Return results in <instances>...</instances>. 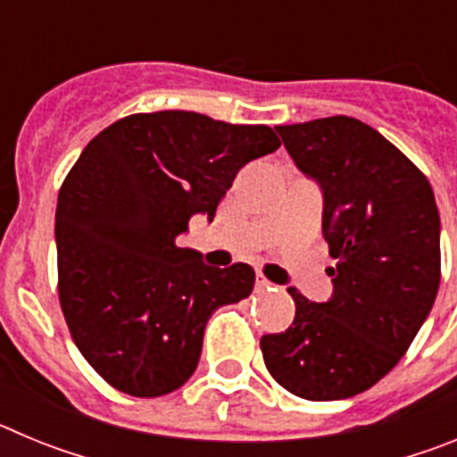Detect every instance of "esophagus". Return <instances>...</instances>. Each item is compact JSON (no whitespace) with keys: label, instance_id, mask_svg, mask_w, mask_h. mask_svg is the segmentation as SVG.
<instances>
[{"label":"esophagus","instance_id":"obj_1","mask_svg":"<svg viewBox=\"0 0 457 457\" xmlns=\"http://www.w3.org/2000/svg\"><path fill=\"white\" fill-rule=\"evenodd\" d=\"M256 290H258V293H263V290H274V284H272V281H268L263 274H258V277H256Z\"/></svg>","mask_w":457,"mask_h":457}]
</instances>
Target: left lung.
<instances>
[{
    "mask_svg": "<svg viewBox=\"0 0 457 457\" xmlns=\"http://www.w3.org/2000/svg\"><path fill=\"white\" fill-rule=\"evenodd\" d=\"M286 151L322 189L334 293L261 338L270 375L306 401H341L385 378L426 322L442 277L439 212L428 179L385 137L350 116L277 125Z\"/></svg>",
    "mask_w": 457,
    "mask_h": 457,
    "instance_id": "8db88e82",
    "label": "left lung"
}]
</instances>
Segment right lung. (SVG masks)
<instances>
[{
	"instance_id": "obj_1",
	"label": "right lung",
	"mask_w": 457,
	"mask_h": 457,
	"mask_svg": "<svg viewBox=\"0 0 457 457\" xmlns=\"http://www.w3.org/2000/svg\"><path fill=\"white\" fill-rule=\"evenodd\" d=\"M278 146L268 125L169 109L116 120L72 164L56 201L59 302L82 357L114 389H180L210 316L252 295L247 263L210 268L176 237L192 215L215 220L237 171Z\"/></svg>"
}]
</instances>
